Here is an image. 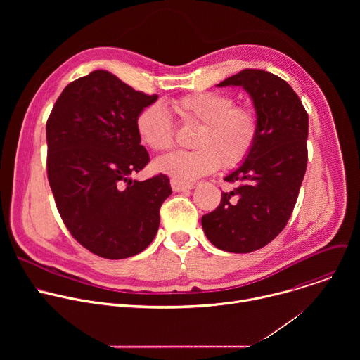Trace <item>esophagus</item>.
<instances>
[{
    "label": "esophagus",
    "instance_id": "34e87169",
    "mask_svg": "<svg viewBox=\"0 0 360 360\" xmlns=\"http://www.w3.org/2000/svg\"><path fill=\"white\" fill-rule=\"evenodd\" d=\"M171 186L175 192H184V191H189V189H193L195 185L193 184H189V182H181L178 179H171Z\"/></svg>",
    "mask_w": 360,
    "mask_h": 360
}]
</instances>
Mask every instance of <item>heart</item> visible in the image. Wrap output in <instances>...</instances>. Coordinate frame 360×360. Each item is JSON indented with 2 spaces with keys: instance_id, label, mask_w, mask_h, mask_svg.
<instances>
[{
  "instance_id": "heart-1",
  "label": "heart",
  "mask_w": 360,
  "mask_h": 360,
  "mask_svg": "<svg viewBox=\"0 0 360 360\" xmlns=\"http://www.w3.org/2000/svg\"><path fill=\"white\" fill-rule=\"evenodd\" d=\"M185 124L200 125L193 150L174 152L155 162V169L181 182L195 181L215 172L221 164L239 165L250 153L258 138V117L249 107L235 105L224 92H195L172 104ZM139 139L152 150L164 152L174 146V122L161 104L145 107L135 121Z\"/></svg>"
}]
</instances>
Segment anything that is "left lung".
Segmentation results:
<instances>
[{"mask_svg":"<svg viewBox=\"0 0 360 360\" xmlns=\"http://www.w3.org/2000/svg\"><path fill=\"white\" fill-rule=\"evenodd\" d=\"M218 86H242L259 128L249 155L225 176L238 186L222 192L202 228L218 249L249 253L275 239L292 215L306 172L309 118L292 86L268 71L243 70Z\"/></svg>","mask_w":360,"mask_h":360,"instance_id":"left-lung-1","label":"left lung"}]
</instances>
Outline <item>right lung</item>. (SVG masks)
Returning a JSON list of instances; mask_svg holds the SVG:
<instances>
[{"label":"right lung","instance_id":"right-lung-1","mask_svg":"<svg viewBox=\"0 0 360 360\" xmlns=\"http://www.w3.org/2000/svg\"><path fill=\"white\" fill-rule=\"evenodd\" d=\"M158 95L96 70L68 84L46 121V172L71 235L105 259L134 256L155 238L172 193L167 175L135 181L149 155L135 121Z\"/></svg>","mask_w":360,"mask_h":360}]
</instances>
